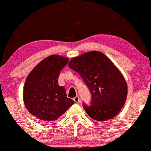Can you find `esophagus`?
<instances>
[{
    "mask_svg": "<svg viewBox=\"0 0 151 151\" xmlns=\"http://www.w3.org/2000/svg\"><path fill=\"white\" fill-rule=\"evenodd\" d=\"M73 101H75L76 103H79V102H80V98H79V96H76L73 99Z\"/></svg>",
    "mask_w": 151,
    "mask_h": 151,
    "instance_id": "1",
    "label": "esophagus"
}]
</instances>
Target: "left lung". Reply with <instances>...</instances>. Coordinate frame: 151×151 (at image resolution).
<instances>
[{
  "label": "left lung",
  "instance_id": "obj_1",
  "mask_svg": "<svg viewBox=\"0 0 151 151\" xmlns=\"http://www.w3.org/2000/svg\"><path fill=\"white\" fill-rule=\"evenodd\" d=\"M68 67L80 74L90 90L91 105L83 104L87 114L99 121L116 116L126 101L128 87L114 63L105 55L93 50L72 58Z\"/></svg>",
  "mask_w": 151,
  "mask_h": 151
}]
</instances>
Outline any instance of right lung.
<instances>
[{"mask_svg": "<svg viewBox=\"0 0 151 151\" xmlns=\"http://www.w3.org/2000/svg\"><path fill=\"white\" fill-rule=\"evenodd\" d=\"M68 62L67 58L52 55L41 61L27 77L23 102L29 112L37 119L55 121L75 103L67 98L65 88L58 83L60 71Z\"/></svg>", "mask_w": 151, "mask_h": 151, "instance_id": "add662e5", "label": "right lung"}]
</instances>
